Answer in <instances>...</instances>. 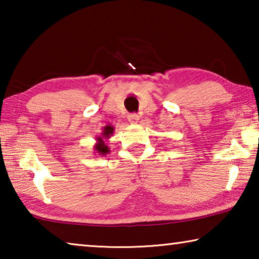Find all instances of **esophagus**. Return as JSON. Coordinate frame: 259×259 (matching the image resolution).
Here are the masks:
<instances>
[{
  "label": "esophagus",
  "instance_id": "34e87169",
  "mask_svg": "<svg viewBox=\"0 0 259 259\" xmlns=\"http://www.w3.org/2000/svg\"><path fill=\"white\" fill-rule=\"evenodd\" d=\"M128 120H129L130 123H137V122L139 121L138 114H136V113L129 114V115H128Z\"/></svg>",
  "mask_w": 259,
  "mask_h": 259
}]
</instances>
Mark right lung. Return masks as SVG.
Returning a JSON list of instances; mask_svg holds the SVG:
<instances>
[{"mask_svg":"<svg viewBox=\"0 0 259 259\" xmlns=\"http://www.w3.org/2000/svg\"><path fill=\"white\" fill-rule=\"evenodd\" d=\"M114 134V126L111 124L105 125L103 128V131L100 133L99 136L96 137V144H95V153H97L98 155H106L109 153V147L107 146L108 139L111 138V136Z\"/></svg>","mask_w":259,"mask_h":259,"instance_id":"add662e5","label":"right lung"}]
</instances>
